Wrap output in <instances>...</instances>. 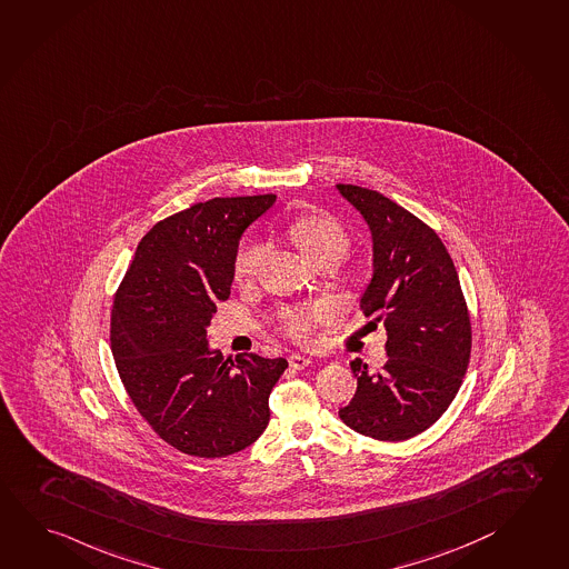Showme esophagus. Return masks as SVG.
<instances>
[{
	"label": "esophagus",
	"mask_w": 569,
	"mask_h": 569,
	"mask_svg": "<svg viewBox=\"0 0 569 569\" xmlns=\"http://www.w3.org/2000/svg\"><path fill=\"white\" fill-rule=\"evenodd\" d=\"M309 357H305V355H299V352H292L289 357V365L292 369H297V371H302V369H307L310 365Z\"/></svg>",
	"instance_id": "obj_1"
}]
</instances>
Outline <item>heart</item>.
Masks as SVG:
<instances>
[{"label":"heart","instance_id":"1","mask_svg":"<svg viewBox=\"0 0 569 569\" xmlns=\"http://www.w3.org/2000/svg\"><path fill=\"white\" fill-rule=\"evenodd\" d=\"M289 234L297 247L305 252V257L319 264L327 259H342L349 250V234L347 230L331 217L325 214H309L290 222ZM264 257V244L252 242L240 248L232 262V274L238 282H247L259 272L260 262ZM325 315V305H295L280 310V331L284 332L292 341H310L312 332L317 329V322Z\"/></svg>","mask_w":569,"mask_h":569}]
</instances>
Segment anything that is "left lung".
Listing matches in <instances>:
<instances>
[{"label": "left lung", "instance_id": "obj_1", "mask_svg": "<svg viewBox=\"0 0 569 569\" xmlns=\"http://www.w3.org/2000/svg\"><path fill=\"white\" fill-rule=\"evenodd\" d=\"M339 190L371 228L375 274L361 310L382 319L389 355L375 372L361 359L351 362L357 393L339 417L365 437L405 441L429 429L459 391L471 359V317L433 228L375 190Z\"/></svg>", "mask_w": 569, "mask_h": 569}]
</instances>
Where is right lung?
<instances>
[{
	"instance_id": "1",
	"label": "right lung",
	"mask_w": 569,
	"mask_h": 569,
	"mask_svg": "<svg viewBox=\"0 0 569 569\" xmlns=\"http://www.w3.org/2000/svg\"><path fill=\"white\" fill-rule=\"evenodd\" d=\"M274 198H212L156 222L116 290L118 375L146 423L182 453H238L269 425V395L289 362L224 359L208 351L207 327L230 297L238 238Z\"/></svg>"
}]
</instances>
